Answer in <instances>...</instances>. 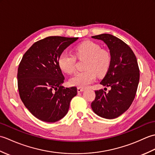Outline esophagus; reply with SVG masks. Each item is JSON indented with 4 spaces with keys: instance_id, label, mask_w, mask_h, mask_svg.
Masks as SVG:
<instances>
[{
    "instance_id": "obj_1",
    "label": "esophagus",
    "mask_w": 155,
    "mask_h": 155,
    "mask_svg": "<svg viewBox=\"0 0 155 155\" xmlns=\"http://www.w3.org/2000/svg\"><path fill=\"white\" fill-rule=\"evenodd\" d=\"M84 91V88H80V87H78L77 88V92H78V93H81V92H83Z\"/></svg>"
}]
</instances>
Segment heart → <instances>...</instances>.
Masks as SVG:
<instances>
[{"label":"heart","instance_id":"heart-1","mask_svg":"<svg viewBox=\"0 0 155 155\" xmlns=\"http://www.w3.org/2000/svg\"><path fill=\"white\" fill-rule=\"evenodd\" d=\"M75 57L77 58H86L83 71L77 72L69 79L72 86L87 88L98 76H103L107 72L110 64V56L101 46L94 42H82L75 48ZM74 56L63 52L59 56L58 65L65 73L71 74L75 68Z\"/></svg>","mask_w":155,"mask_h":155}]
</instances>
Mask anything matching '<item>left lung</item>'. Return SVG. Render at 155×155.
<instances>
[{
  "label": "left lung",
  "instance_id": "left-lung-1",
  "mask_svg": "<svg viewBox=\"0 0 155 155\" xmlns=\"http://www.w3.org/2000/svg\"><path fill=\"white\" fill-rule=\"evenodd\" d=\"M92 38L103 41L110 51V64L101 84L111 89L108 93L95 91L91 108L99 117L113 119L127 110L134 101L139 83V65L132 49L120 39L110 34Z\"/></svg>",
  "mask_w": 155,
  "mask_h": 155
}]
</instances>
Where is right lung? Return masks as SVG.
I'll return each mask as SVG.
<instances>
[{
	"instance_id": "obj_1",
	"label": "right lung",
	"mask_w": 155,
	"mask_h": 155,
	"mask_svg": "<svg viewBox=\"0 0 155 155\" xmlns=\"http://www.w3.org/2000/svg\"><path fill=\"white\" fill-rule=\"evenodd\" d=\"M78 38L48 37L35 42L23 55L17 73L19 95L39 120L54 123L61 119L77 94V87L62 86L64 77L58 61L64 49Z\"/></svg>"
}]
</instances>
